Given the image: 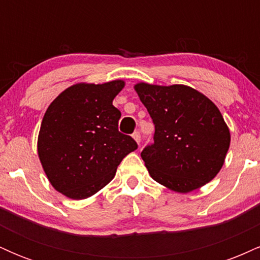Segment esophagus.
<instances>
[{
  "label": "esophagus",
  "mask_w": 260,
  "mask_h": 260,
  "mask_svg": "<svg viewBox=\"0 0 260 260\" xmlns=\"http://www.w3.org/2000/svg\"><path fill=\"white\" fill-rule=\"evenodd\" d=\"M132 137L134 138V140H136L137 143H140V132H138V131H137V132H134L133 134H132Z\"/></svg>",
  "instance_id": "1"
}]
</instances>
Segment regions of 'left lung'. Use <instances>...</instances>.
I'll return each mask as SVG.
<instances>
[{
  "instance_id": "8db88e82",
  "label": "left lung",
  "mask_w": 260,
  "mask_h": 260,
  "mask_svg": "<svg viewBox=\"0 0 260 260\" xmlns=\"http://www.w3.org/2000/svg\"><path fill=\"white\" fill-rule=\"evenodd\" d=\"M154 122V143L143 149L153 180L188 193L213 180L230 147V131L215 104L190 86H134Z\"/></svg>"
}]
</instances>
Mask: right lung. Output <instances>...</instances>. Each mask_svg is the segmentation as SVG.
<instances>
[{"label": "right lung", "mask_w": 260, "mask_h": 260, "mask_svg": "<svg viewBox=\"0 0 260 260\" xmlns=\"http://www.w3.org/2000/svg\"><path fill=\"white\" fill-rule=\"evenodd\" d=\"M123 86V80L74 84L45 112L39 159L50 183L68 198L99 192L115 177L122 159L138 148L132 137L118 132L121 112L112 100Z\"/></svg>", "instance_id": "1"}]
</instances>
